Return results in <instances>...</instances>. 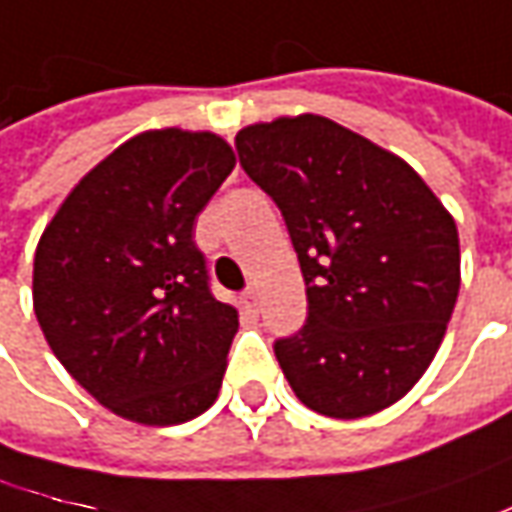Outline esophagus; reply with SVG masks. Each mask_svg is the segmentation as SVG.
Masks as SVG:
<instances>
[{
	"label": "esophagus",
	"mask_w": 512,
	"mask_h": 512,
	"mask_svg": "<svg viewBox=\"0 0 512 512\" xmlns=\"http://www.w3.org/2000/svg\"><path fill=\"white\" fill-rule=\"evenodd\" d=\"M240 309L246 311V314H257L260 311V300H257V291H243L240 294Z\"/></svg>",
	"instance_id": "1"
}]
</instances>
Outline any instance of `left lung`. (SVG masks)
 I'll return each mask as SVG.
<instances>
[{
	"mask_svg": "<svg viewBox=\"0 0 512 512\" xmlns=\"http://www.w3.org/2000/svg\"><path fill=\"white\" fill-rule=\"evenodd\" d=\"M240 167L280 209L309 317L274 340L297 399L360 419L394 405L439 351L459 294V232L394 152L323 115L252 124Z\"/></svg>",
	"mask_w": 512,
	"mask_h": 512,
	"instance_id": "obj_1",
	"label": "left lung"
}]
</instances>
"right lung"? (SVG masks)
Returning a JSON list of instances; mask_svg holds the SVG:
<instances>
[{
	"instance_id": "obj_1",
	"label": "right lung",
	"mask_w": 512,
	"mask_h": 512,
	"mask_svg": "<svg viewBox=\"0 0 512 512\" xmlns=\"http://www.w3.org/2000/svg\"><path fill=\"white\" fill-rule=\"evenodd\" d=\"M235 169L215 133L150 130L59 206L33 260V311L70 377L113 414L181 425L221 391L238 311L215 300L195 218Z\"/></svg>"
}]
</instances>
